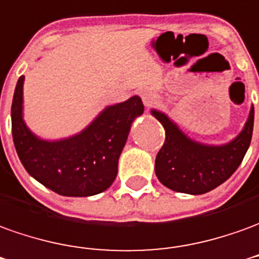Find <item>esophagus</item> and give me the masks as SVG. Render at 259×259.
Masks as SVG:
<instances>
[{
  "mask_svg": "<svg viewBox=\"0 0 259 259\" xmlns=\"http://www.w3.org/2000/svg\"><path fill=\"white\" fill-rule=\"evenodd\" d=\"M142 99H143V104H144V106H147V108H150L151 105H154L157 101H158V95L157 94H154V92H143L142 94Z\"/></svg>",
  "mask_w": 259,
  "mask_h": 259,
  "instance_id": "esophagus-1",
  "label": "esophagus"
}]
</instances>
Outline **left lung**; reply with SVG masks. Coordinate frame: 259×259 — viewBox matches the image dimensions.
<instances>
[{
  "instance_id": "left-lung-1",
  "label": "left lung",
  "mask_w": 259,
  "mask_h": 259,
  "mask_svg": "<svg viewBox=\"0 0 259 259\" xmlns=\"http://www.w3.org/2000/svg\"><path fill=\"white\" fill-rule=\"evenodd\" d=\"M165 129V142L155 157V175L168 189L202 195L236 172L247 153L254 127V106L238 135L223 144H207L186 135L167 113L151 109Z\"/></svg>"
}]
</instances>
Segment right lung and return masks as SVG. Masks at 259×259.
Segmentation results:
<instances>
[{
	"instance_id": "obj_1",
	"label": "right lung",
	"mask_w": 259,
	"mask_h": 259,
	"mask_svg": "<svg viewBox=\"0 0 259 259\" xmlns=\"http://www.w3.org/2000/svg\"><path fill=\"white\" fill-rule=\"evenodd\" d=\"M23 82L22 75L14 92L11 120L16 153L29 175L63 196L106 191L116 178L132 123L144 112L140 97L108 105L78 133L49 140L35 135L23 119Z\"/></svg>"
}]
</instances>
